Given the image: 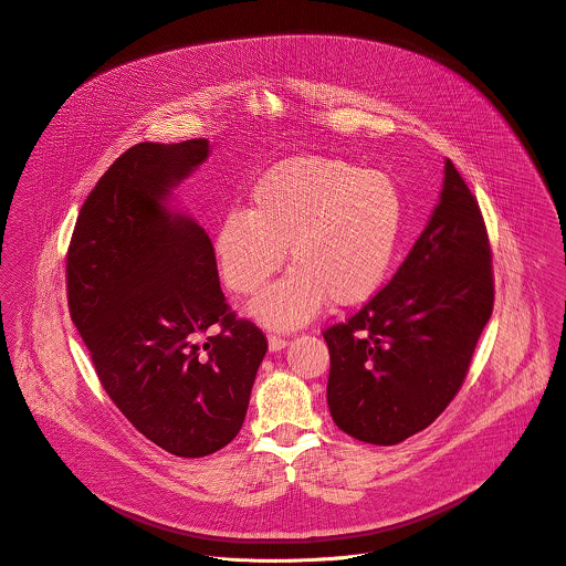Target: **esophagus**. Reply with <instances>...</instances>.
Wrapping results in <instances>:
<instances>
[{
    "label": "esophagus",
    "mask_w": 566,
    "mask_h": 566,
    "mask_svg": "<svg viewBox=\"0 0 566 566\" xmlns=\"http://www.w3.org/2000/svg\"><path fill=\"white\" fill-rule=\"evenodd\" d=\"M287 337L285 335H276V333H270L268 335V346H270V350H281V348H285L287 346Z\"/></svg>",
    "instance_id": "obj_1"
}]
</instances>
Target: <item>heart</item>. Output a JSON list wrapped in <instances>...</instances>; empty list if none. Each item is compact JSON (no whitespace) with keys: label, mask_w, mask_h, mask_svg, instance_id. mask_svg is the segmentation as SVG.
<instances>
[{"label":"heart","mask_w":566,"mask_h":566,"mask_svg":"<svg viewBox=\"0 0 566 566\" xmlns=\"http://www.w3.org/2000/svg\"><path fill=\"white\" fill-rule=\"evenodd\" d=\"M403 227V200L381 171L333 157H296L272 167L245 211L218 227L216 256L227 287L259 294L285 263L294 268L254 305L261 323L292 328L326 298L357 305L386 281Z\"/></svg>","instance_id":"b5f03b06"}]
</instances>
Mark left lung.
I'll list each match as a JSON object with an SVG mask.
<instances>
[{
	"instance_id": "1",
	"label": "left lung",
	"mask_w": 566,
	"mask_h": 566,
	"mask_svg": "<svg viewBox=\"0 0 566 566\" xmlns=\"http://www.w3.org/2000/svg\"><path fill=\"white\" fill-rule=\"evenodd\" d=\"M492 305L484 216L447 159L440 202L397 274L346 323L324 328L335 424L381 447L429 427L460 392Z\"/></svg>"
}]
</instances>
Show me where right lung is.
<instances>
[{"instance_id":"add662e5","label":"right lung","mask_w":566,"mask_h":566,"mask_svg":"<svg viewBox=\"0 0 566 566\" xmlns=\"http://www.w3.org/2000/svg\"><path fill=\"white\" fill-rule=\"evenodd\" d=\"M207 139L137 144L82 205L67 303L111 401L148 440L202 458L242 429L268 339L224 301L202 227L165 207Z\"/></svg>"}]
</instances>
